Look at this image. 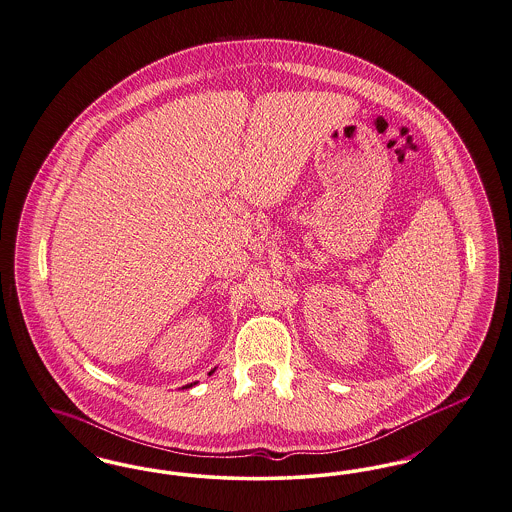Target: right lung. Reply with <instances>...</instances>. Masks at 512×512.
Instances as JSON below:
<instances>
[{
  "label": "right lung",
  "mask_w": 512,
  "mask_h": 512,
  "mask_svg": "<svg viewBox=\"0 0 512 512\" xmlns=\"http://www.w3.org/2000/svg\"><path fill=\"white\" fill-rule=\"evenodd\" d=\"M189 386H193V384H189Z\"/></svg>",
  "instance_id": "add662e5"
}]
</instances>
